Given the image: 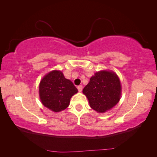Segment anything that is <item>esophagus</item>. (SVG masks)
Masks as SVG:
<instances>
[{
  "label": "esophagus",
  "mask_w": 157,
  "mask_h": 157,
  "mask_svg": "<svg viewBox=\"0 0 157 157\" xmlns=\"http://www.w3.org/2000/svg\"><path fill=\"white\" fill-rule=\"evenodd\" d=\"M77 88H78V92H82V85H79V86H78Z\"/></svg>",
  "instance_id": "esophagus-1"
}]
</instances>
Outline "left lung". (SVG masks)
Listing matches in <instances>:
<instances>
[{
    "instance_id": "left-lung-1",
    "label": "left lung",
    "mask_w": 157,
    "mask_h": 157,
    "mask_svg": "<svg viewBox=\"0 0 157 157\" xmlns=\"http://www.w3.org/2000/svg\"><path fill=\"white\" fill-rule=\"evenodd\" d=\"M121 90L117 74L104 70L96 73L90 78L82 92L88 98L90 107L98 113H105L119 101Z\"/></svg>"
}]
</instances>
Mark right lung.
I'll use <instances>...</instances> for the list:
<instances>
[{
    "label": "right lung",
    "instance_id": "1",
    "mask_svg": "<svg viewBox=\"0 0 157 157\" xmlns=\"http://www.w3.org/2000/svg\"><path fill=\"white\" fill-rule=\"evenodd\" d=\"M78 92L73 82L65 78L61 71L54 70L46 75L39 84V96L43 105L54 112L67 108L70 99Z\"/></svg>",
    "mask_w": 157,
    "mask_h": 157
}]
</instances>
